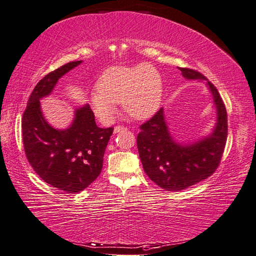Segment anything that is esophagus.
<instances>
[{"mask_svg": "<svg viewBox=\"0 0 256 256\" xmlns=\"http://www.w3.org/2000/svg\"><path fill=\"white\" fill-rule=\"evenodd\" d=\"M125 130H126V128L121 126V125H118V126H115V128H114V133L122 132V131H125Z\"/></svg>", "mask_w": 256, "mask_h": 256, "instance_id": "34e87169", "label": "esophagus"}]
</instances>
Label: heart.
Here are the masks:
<instances>
[{
    "mask_svg": "<svg viewBox=\"0 0 256 256\" xmlns=\"http://www.w3.org/2000/svg\"><path fill=\"white\" fill-rule=\"evenodd\" d=\"M98 91L88 101L100 121L113 122L118 103L138 120L148 118L158 111L162 98V80L152 65L116 66L108 68L96 82Z\"/></svg>",
    "mask_w": 256,
    "mask_h": 256,
    "instance_id": "b5f03b06",
    "label": "heart"
}]
</instances>
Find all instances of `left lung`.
I'll return each instance as SVG.
<instances>
[{
  "label": "left lung",
  "mask_w": 256,
  "mask_h": 256,
  "mask_svg": "<svg viewBox=\"0 0 256 256\" xmlns=\"http://www.w3.org/2000/svg\"><path fill=\"white\" fill-rule=\"evenodd\" d=\"M178 68L186 80H198L206 84L216 120L211 133L188 144L174 140L163 108L140 126L136 143L144 172L168 191H181L211 176L221 161L228 138L226 108L216 88L200 72Z\"/></svg>",
  "instance_id": "left-lung-1"
}]
</instances>
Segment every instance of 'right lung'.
<instances>
[{"label": "right lung", "instance_id": "add662e5", "mask_svg": "<svg viewBox=\"0 0 256 256\" xmlns=\"http://www.w3.org/2000/svg\"><path fill=\"white\" fill-rule=\"evenodd\" d=\"M81 63L70 62L45 75L30 95L22 118L28 163L45 183L66 193L81 192L96 180L113 133V128L98 126L88 104L75 108L66 128H55L44 118L40 100L51 94L58 80Z\"/></svg>", "mask_w": 256, "mask_h": 256}]
</instances>
